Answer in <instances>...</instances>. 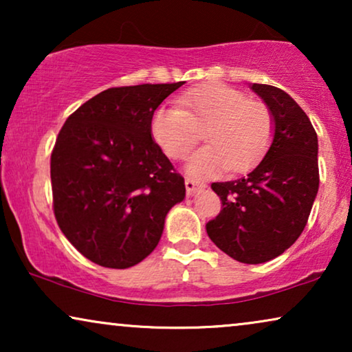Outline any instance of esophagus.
I'll use <instances>...</instances> for the list:
<instances>
[{
	"label": "esophagus",
	"mask_w": 352,
	"mask_h": 352,
	"mask_svg": "<svg viewBox=\"0 0 352 352\" xmlns=\"http://www.w3.org/2000/svg\"><path fill=\"white\" fill-rule=\"evenodd\" d=\"M205 184L204 182L197 181V179H192V177H186V190H187V195H195L197 192H200L201 189H205Z\"/></svg>",
	"instance_id": "1"
}]
</instances>
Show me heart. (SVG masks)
Segmentation results:
<instances>
[{
	"instance_id": "heart-1",
	"label": "heart",
	"mask_w": 352,
	"mask_h": 352,
	"mask_svg": "<svg viewBox=\"0 0 352 352\" xmlns=\"http://www.w3.org/2000/svg\"><path fill=\"white\" fill-rule=\"evenodd\" d=\"M177 107H160L152 117L155 142L171 160H182L205 141L187 162V171L210 176L228 168L240 173L252 168L267 151L274 133V117L266 104L248 99L232 86L213 83L181 94Z\"/></svg>"
}]
</instances>
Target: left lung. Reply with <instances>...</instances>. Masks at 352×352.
Returning a JSON list of instances; mask_svg holds the SVG:
<instances>
[{"label": "left lung", "instance_id": "left-lung-1", "mask_svg": "<svg viewBox=\"0 0 352 352\" xmlns=\"http://www.w3.org/2000/svg\"><path fill=\"white\" fill-rule=\"evenodd\" d=\"M252 89L274 117L272 144L247 176L211 184L223 206L206 234L235 261L259 264L282 254L305 230L319 190V146L307 115L285 91L258 83Z\"/></svg>", "mask_w": 352, "mask_h": 352}]
</instances>
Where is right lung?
<instances>
[{
  "instance_id": "obj_1",
  "label": "right lung",
  "mask_w": 352,
  "mask_h": 352,
  "mask_svg": "<svg viewBox=\"0 0 352 352\" xmlns=\"http://www.w3.org/2000/svg\"><path fill=\"white\" fill-rule=\"evenodd\" d=\"M184 81L109 88L67 118L51 153L52 208L69 242L99 266L126 269L160 242L184 177L152 139L158 105Z\"/></svg>"
}]
</instances>
